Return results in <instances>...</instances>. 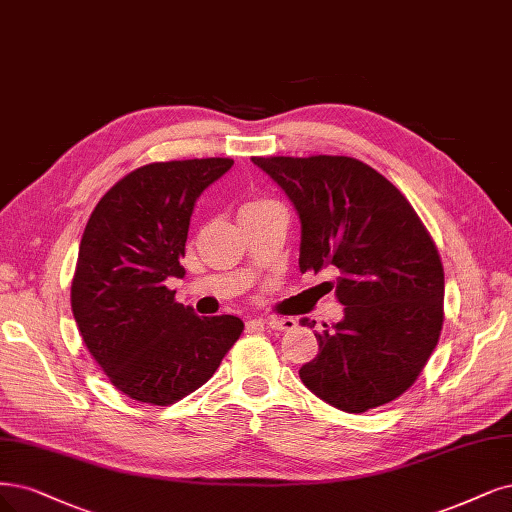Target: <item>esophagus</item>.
<instances>
[{
	"instance_id": "esophagus-1",
	"label": "esophagus",
	"mask_w": 512,
	"mask_h": 512,
	"mask_svg": "<svg viewBox=\"0 0 512 512\" xmlns=\"http://www.w3.org/2000/svg\"><path fill=\"white\" fill-rule=\"evenodd\" d=\"M264 324H267L271 330H279V332H288V330H294L296 328V320H292V317H264Z\"/></svg>"
}]
</instances>
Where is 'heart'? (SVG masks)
Returning a JSON list of instances; mask_svg holds the SVG:
<instances>
[{"instance_id": "1", "label": "heart", "mask_w": 512, "mask_h": 512, "mask_svg": "<svg viewBox=\"0 0 512 512\" xmlns=\"http://www.w3.org/2000/svg\"><path fill=\"white\" fill-rule=\"evenodd\" d=\"M260 203H264V201H254V203H250V205H260ZM245 207H248V205H245Z\"/></svg>"}]
</instances>
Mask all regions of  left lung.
Here are the masks:
<instances>
[{
	"mask_svg": "<svg viewBox=\"0 0 512 512\" xmlns=\"http://www.w3.org/2000/svg\"><path fill=\"white\" fill-rule=\"evenodd\" d=\"M252 161L298 211L301 273L330 269L345 305L341 322L315 332L320 354L298 375L345 413L396 400L424 370L445 320V271L424 222L392 182L358 158Z\"/></svg>",
	"mask_w": 512,
	"mask_h": 512,
	"instance_id": "obj_1",
	"label": "left lung"
}]
</instances>
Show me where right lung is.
<instances>
[{
  "instance_id": "right-lung-1",
  "label": "right lung",
  "mask_w": 512,
  "mask_h": 512,
  "mask_svg": "<svg viewBox=\"0 0 512 512\" xmlns=\"http://www.w3.org/2000/svg\"><path fill=\"white\" fill-rule=\"evenodd\" d=\"M231 167V158L144 165L105 192L86 222L72 311L95 362L137 402L167 407L199 390L243 332L239 317H199L165 286L186 273L197 199Z\"/></svg>"
}]
</instances>
